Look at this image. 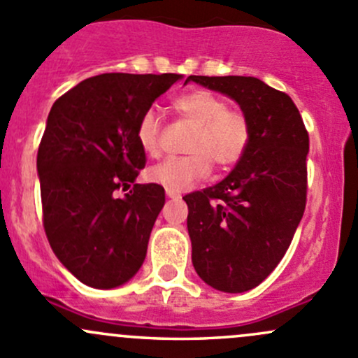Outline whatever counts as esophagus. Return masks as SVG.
Segmentation results:
<instances>
[{
    "label": "esophagus",
    "mask_w": 358,
    "mask_h": 358,
    "mask_svg": "<svg viewBox=\"0 0 358 358\" xmlns=\"http://www.w3.org/2000/svg\"><path fill=\"white\" fill-rule=\"evenodd\" d=\"M166 197H169V199H180V197H182V194H180V192H176V190L166 189Z\"/></svg>",
    "instance_id": "34e87169"
}]
</instances>
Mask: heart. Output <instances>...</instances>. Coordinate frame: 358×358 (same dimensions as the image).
Segmentation results:
<instances>
[{"mask_svg": "<svg viewBox=\"0 0 358 358\" xmlns=\"http://www.w3.org/2000/svg\"><path fill=\"white\" fill-rule=\"evenodd\" d=\"M171 108L194 127L185 144L189 154L150 166V182L182 192L204 178L210 171V163L217 169H229L242 159L250 142V123L242 111L229 110L223 97L209 90H190L173 99ZM135 137L145 154L159 156L163 144L156 111L148 110L138 118Z\"/></svg>", "mask_w": 358, "mask_h": 358, "instance_id": "heart-1", "label": "heart"}]
</instances>
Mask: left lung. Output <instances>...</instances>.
Wrapping results in <instances>:
<instances>
[{
    "label": "left lung",
    "mask_w": 358,
    "mask_h": 358,
    "mask_svg": "<svg viewBox=\"0 0 358 358\" xmlns=\"http://www.w3.org/2000/svg\"><path fill=\"white\" fill-rule=\"evenodd\" d=\"M227 94L250 123V142L235 169L214 187L192 192L187 228L202 281L227 293L261 285L287 254L307 202L308 134L288 94L255 77H202Z\"/></svg>",
    "instance_id": "obj_1"
}]
</instances>
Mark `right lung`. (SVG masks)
Instances as JSON below:
<instances>
[{"label": "right lung", "instance_id": "obj_1", "mask_svg": "<svg viewBox=\"0 0 358 358\" xmlns=\"http://www.w3.org/2000/svg\"><path fill=\"white\" fill-rule=\"evenodd\" d=\"M180 78L96 75L52 104L37 150L43 224L59 262L87 287H120L144 262L164 189L135 183L145 166L135 130Z\"/></svg>", "mask_w": 358, "mask_h": 358}]
</instances>
